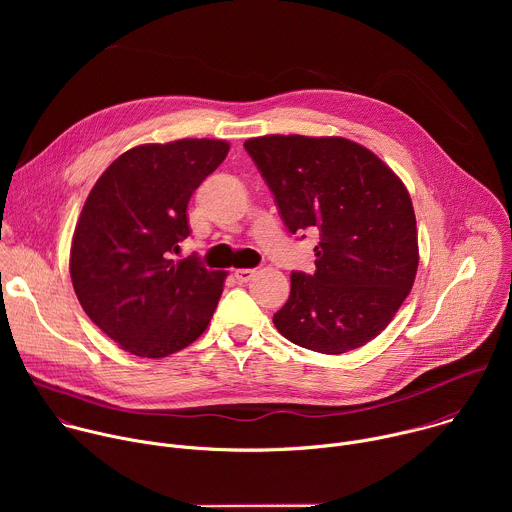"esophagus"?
<instances>
[{
  "instance_id": "34e87169",
  "label": "esophagus",
  "mask_w": 512,
  "mask_h": 512,
  "mask_svg": "<svg viewBox=\"0 0 512 512\" xmlns=\"http://www.w3.org/2000/svg\"><path fill=\"white\" fill-rule=\"evenodd\" d=\"M253 275H255V269H245V267H243V269H237V271H235V277H237L239 281H249Z\"/></svg>"
}]
</instances>
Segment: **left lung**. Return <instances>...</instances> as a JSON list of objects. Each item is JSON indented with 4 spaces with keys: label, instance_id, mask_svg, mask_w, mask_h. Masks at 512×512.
<instances>
[{
    "label": "left lung",
    "instance_id": "1",
    "mask_svg": "<svg viewBox=\"0 0 512 512\" xmlns=\"http://www.w3.org/2000/svg\"><path fill=\"white\" fill-rule=\"evenodd\" d=\"M289 233L320 231L316 271L291 273L281 336L342 354L377 338L415 281L419 249L405 184L344 137L263 135L245 141Z\"/></svg>",
    "mask_w": 512,
    "mask_h": 512
}]
</instances>
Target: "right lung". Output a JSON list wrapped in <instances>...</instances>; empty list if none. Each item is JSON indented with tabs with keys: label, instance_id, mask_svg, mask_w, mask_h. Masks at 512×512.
Wrapping results in <instances>:
<instances>
[{
	"label": "right lung",
	"instance_id": "obj_1",
	"mask_svg": "<svg viewBox=\"0 0 512 512\" xmlns=\"http://www.w3.org/2000/svg\"><path fill=\"white\" fill-rule=\"evenodd\" d=\"M229 154L223 139L145 143L121 154L87 196L70 279L87 316L123 350L162 358L208 326L227 271L174 261L194 190Z\"/></svg>",
	"mask_w": 512,
	"mask_h": 512
}]
</instances>
